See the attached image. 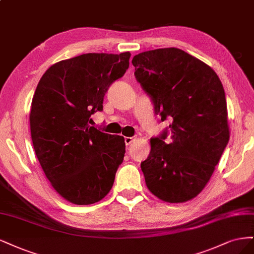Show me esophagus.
I'll use <instances>...</instances> for the list:
<instances>
[{
  "mask_svg": "<svg viewBox=\"0 0 254 254\" xmlns=\"http://www.w3.org/2000/svg\"><path fill=\"white\" fill-rule=\"evenodd\" d=\"M133 141H134V138H133V137H126V138H125V142H126L127 145L130 144Z\"/></svg>",
  "mask_w": 254,
  "mask_h": 254,
  "instance_id": "1",
  "label": "esophagus"
}]
</instances>
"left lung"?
I'll return each mask as SVG.
<instances>
[{"mask_svg":"<svg viewBox=\"0 0 254 254\" xmlns=\"http://www.w3.org/2000/svg\"><path fill=\"white\" fill-rule=\"evenodd\" d=\"M132 63L155 114L172 120L151 139L140 165L146 187L163 201L190 200L206 187L229 141L223 84L209 65L175 47L140 53Z\"/></svg>","mask_w":254,"mask_h":254,"instance_id":"1","label":"left lung"}]
</instances>
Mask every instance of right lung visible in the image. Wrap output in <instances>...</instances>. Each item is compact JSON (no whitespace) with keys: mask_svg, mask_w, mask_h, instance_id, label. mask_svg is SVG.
Listing matches in <instances>:
<instances>
[{"mask_svg":"<svg viewBox=\"0 0 254 254\" xmlns=\"http://www.w3.org/2000/svg\"><path fill=\"white\" fill-rule=\"evenodd\" d=\"M128 52L84 54L54 64L32 98L30 132L54 189L75 204H92L112 189L124 161L125 138L89 126L110 85L125 75Z\"/></svg>","mask_w":254,"mask_h":254,"instance_id":"right-lung-1","label":"right lung"}]
</instances>
